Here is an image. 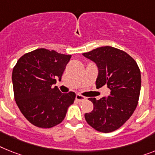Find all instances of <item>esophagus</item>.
Masks as SVG:
<instances>
[{"label":"esophagus","instance_id":"1","mask_svg":"<svg viewBox=\"0 0 155 155\" xmlns=\"http://www.w3.org/2000/svg\"><path fill=\"white\" fill-rule=\"evenodd\" d=\"M85 99H86V98H85V97H83V96L80 95V94H77L76 95V100L78 101H79V102L84 101Z\"/></svg>","mask_w":155,"mask_h":155}]
</instances>
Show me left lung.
Here are the masks:
<instances>
[{"instance_id": "8db88e82", "label": "left lung", "mask_w": 155, "mask_h": 155, "mask_svg": "<svg viewBox=\"0 0 155 155\" xmlns=\"http://www.w3.org/2000/svg\"><path fill=\"white\" fill-rule=\"evenodd\" d=\"M82 54L97 65V88L106 85L111 90L108 97L101 99L89 98L93 109L85 113V120L101 132L115 131L131 117L137 107L141 89L139 66L128 54L109 46Z\"/></svg>"}]
</instances>
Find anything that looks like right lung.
Wrapping results in <instances>:
<instances>
[{
	"label": "right lung",
	"instance_id": "add662e5",
	"mask_svg": "<svg viewBox=\"0 0 155 155\" xmlns=\"http://www.w3.org/2000/svg\"><path fill=\"white\" fill-rule=\"evenodd\" d=\"M70 54L40 48L20 58L12 70L15 101L24 117L33 125L50 128L62 122L74 92L62 93L55 85L61 81Z\"/></svg>",
	"mask_w": 155,
	"mask_h": 155
}]
</instances>
